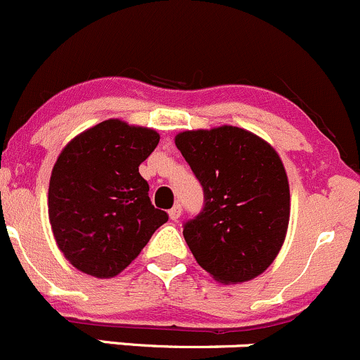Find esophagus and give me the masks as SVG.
<instances>
[{
	"mask_svg": "<svg viewBox=\"0 0 360 360\" xmlns=\"http://www.w3.org/2000/svg\"><path fill=\"white\" fill-rule=\"evenodd\" d=\"M180 217H181V205H175L172 210H169V218H172L173 221H176Z\"/></svg>",
	"mask_w": 360,
	"mask_h": 360,
	"instance_id": "1",
	"label": "esophagus"
}]
</instances>
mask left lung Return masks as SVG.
Returning <instances> with one entry per match:
<instances>
[{
	"label": "left lung",
	"instance_id": "left-lung-1",
	"mask_svg": "<svg viewBox=\"0 0 360 360\" xmlns=\"http://www.w3.org/2000/svg\"><path fill=\"white\" fill-rule=\"evenodd\" d=\"M175 143L205 194L202 210L184 224L194 258L221 283L260 276L290 221V184L279 155L236 126L184 131Z\"/></svg>",
	"mask_w": 360,
	"mask_h": 360
}]
</instances>
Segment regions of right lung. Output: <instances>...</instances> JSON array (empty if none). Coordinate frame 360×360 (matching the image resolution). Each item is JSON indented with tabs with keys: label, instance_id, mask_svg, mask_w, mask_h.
Listing matches in <instances>:
<instances>
[{
	"label": "right lung",
	"instance_id": "add662e5",
	"mask_svg": "<svg viewBox=\"0 0 360 360\" xmlns=\"http://www.w3.org/2000/svg\"><path fill=\"white\" fill-rule=\"evenodd\" d=\"M158 143L154 129L109 120L70 140L58 155L48 214L58 248L77 270L117 276L168 221L139 173Z\"/></svg>",
	"mask_w": 360,
	"mask_h": 360
}]
</instances>
